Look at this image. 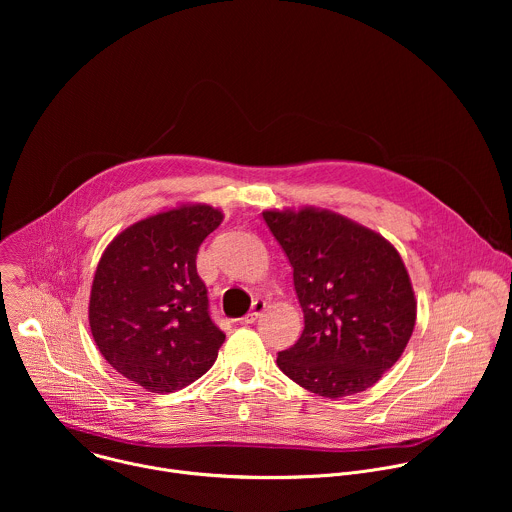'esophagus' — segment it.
Here are the masks:
<instances>
[{"instance_id": "1", "label": "esophagus", "mask_w": 512, "mask_h": 512, "mask_svg": "<svg viewBox=\"0 0 512 512\" xmlns=\"http://www.w3.org/2000/svg\"><path fill=\"white\" fill-rule=\"evenodd\" d=\"M265 308H267V304H265L263 300H257V302L253 304L251 312H249L245 318H241V324H253V322L265 312Z\"/></svg>"}]
</instances>
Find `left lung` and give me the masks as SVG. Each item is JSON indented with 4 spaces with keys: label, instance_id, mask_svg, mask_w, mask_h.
<instances>
[{
    "label": "left lung",
    "instance_id": "left-lung-1",
    "mask_svg": "<svg viewBox=\"0 0 512 512\" xmlns=\"http://www.w3.org/2000/svg\"><path fill=\"white\" fill-rule=\"evenodd\" d=\"M294 267L304 312L300 340L277 367L328 399L373 387L401 358L417 318L409 273L379 233L314 206L263 210Z\"/></svg>",
    "mask_w": 512,
    "mask_h": 512
}]
</instances>
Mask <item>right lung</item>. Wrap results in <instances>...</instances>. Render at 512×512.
<instances>
[{"instance_id": "obj_1", "label": "right lung", "mask_w": 512, "mask_h": 512, "mask_svg": "<svg viewBox=\"0 0 512 512\" xmlns=\"http://www.w3.org/2000/svg\"><path fill=\"white\" fill-rule=\"evenodd\" d=\"M208 204H180L121 231L95 271L89 324L103 358L152 393L200 379L225 342L196 273L202 241L223 223Z\"/></svg>"}]
</instances>
